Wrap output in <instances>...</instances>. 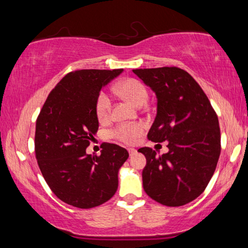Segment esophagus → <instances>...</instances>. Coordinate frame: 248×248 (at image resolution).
<instances>
[{
	"label": "esophagus",
	"mask_w": 248,
	"mask_h": 248,
	"mask_svg": "<svg viewBox=\"0 0 248 248\" xmlns=\"http://www.w3.org/2000/svg\"><path fill=\"white\" fill-rule=\"evenodd\" d=\"M128 152H129L130 156H132V155H134V154L137 153V150L136 149H128Z\"/></svg>",
	"instance_id": "1"
}]
</instances>
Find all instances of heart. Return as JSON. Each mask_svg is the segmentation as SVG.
I'll return each mask as SVG.
<instances>
[{"instance_id": "b5f03b06", "label": "heart", "mask_w": 248, "mask_h": 248, "mask_svg": "<svg viewBox=\"0 0 248 248\" xmlns=\"http://www.w3.org/2000/svg\"><path fill=\"white\" fill-rule=\"evenodd\" d=\"M116 90L120 95H123L137 106H142L149 97V91L145 84L134 78H128L121 81L116 86ZM95 109L99 120L108 118L111 110V99L107 93L100 92L98 94ZM143 131L144 127L142 124H120L112 130L111 136L124 143H133Z\"/></svg>"}]
</instances>
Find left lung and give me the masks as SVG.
<instances>
[{
	"mask_svg": "<svg viewBox=\"0 0 248 248\" xmlns=\"http://www.w3.org/2000/svg\"><path fill=\"white\" fill-rule=\"evenodd\" d=\"M133 72L157 97V114L148 133L153 142L167 141L169 152L157 156L151 148L144 154V191L167 207L195 200L211 179L221 153L217 112L195 78L176 66L136 69Z\"/></svg>",
	"mask_w": 248,
	"mask_h": 248,
	"instance_id": "8db88e82",
	"label": "left lung"
}]
</instances>
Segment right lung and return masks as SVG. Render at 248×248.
I'll list each match as a JSON object with an SVG mask.
<instances>
[{
	"mask_svg": "<svg viewBox=\"0 0 248 248\" xmlns=\"http://www.w3.org/2000/svg\"><path fill=\"white\" fill-rule=\"evenodd\" d=\"M123 71H72L50 92L37 118L35 153L41 174L53 194L73 207H97L118 188V170L128 151L103 143L100 155H91L86 148L98 130L99 92Z\"/></svg>",
	"mask_w": 248,
	"mask_h": 248,
	"instance_id": "obj_1",
	"label": "right lung"
}]
</instances>
